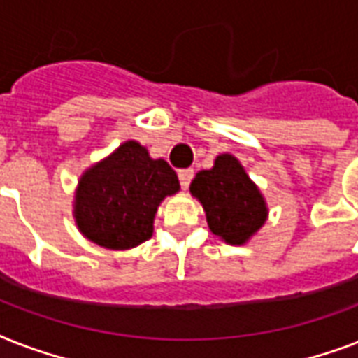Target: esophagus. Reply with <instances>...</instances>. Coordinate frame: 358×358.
Wrapping results in <instances>:
<instances>
[{
	"label": "esophagus",
	"mask_w": 358,
	"mask_h": 358,
	"mask_svg": "<svg viewBox=\"0 0 358 358\" xmlns=\"http://www.w3.org/2000/svg\"><path fill=\"white\" fill-rule=\"evenodd\" d=\"M193 169H182V171H178V180H180V185L184 187V189H187L191 184V180H193Z\"/></svg>",
	"instance_id": "1"
}]
</instances>
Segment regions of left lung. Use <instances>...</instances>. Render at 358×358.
I'll list each match as a JSON object with an SVG mask.
<instances>
[{
  "label": "left lung",
  "mask_w": 358,
  "mask_h": 358,
  "mask_svg": "<svg viewBox=\"0 0 358 358\" xmlns=\"http://www.w3.org/2000/svg\"><path fill=\"white\" fill-rule=\"evenodd\" d=\"M189 189L203 203L210 231L227 244H244L266 222L263 195L233 155H220L214 167L193 178Z\"/></svg>",
  "instance_id": "left-lung-1"
}]
</instances>
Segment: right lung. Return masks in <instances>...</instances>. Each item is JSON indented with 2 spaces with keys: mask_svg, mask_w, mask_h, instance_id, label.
I'll return each mask as SVG.
<instances>
[{
  "mask_svg": "<svg viewBox=\"0 0 358 358\" xmlns=\"http://www.w3.org/2000/svg\"><path fill=\"white\" fill-rule=\"evenodd\" d=\"M178 189V176L167 161L152 159L144 146L127 141L82 174L76 225L95 244L129 250L152 236L157 206Z\"/></svg>",
  "mask_w": 358,
  "mask_h": 358,
  "instance_id": "right-lung-1",
  "label": "right lung"
}]
</instances>
